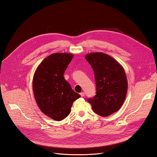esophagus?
I'll return each instance as SVG.
<instances>
[{
  "instance_id": "esophagus-1",
  "label": "esophagus",
  "mask_w": 157,
  "mask_h": 157,
  "mask_svg": "<svg viewBox=\"0 0 157 157\" xmlns=\"http://www.w3.org/2000/svg\"><path fill=\"white\" fill-rule=\"evenodd\" d=\"M80 95H81V97H84L85 96V93L83 92H81L80 93Z\"/></svg>"
}]
</instances>
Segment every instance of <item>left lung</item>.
Returning <instances> with one entry per match:
<instances>
[{
	"mask_svg": "<svg viewBox=\"0 0 157 157\" xmlns=\"http://www.w3.org/2000/svg\"><path fill=\"white\" fill-rule=\"evenodd\" d=\"M94 72L96 95L87 99L93 111L102 117L119 110L128 90L126 73L116 60L106 54L94 52L85 56Z\"/></svg>",
	"mask_w": 157,
	"mask_h": 157,
	"instance_id": "left-lung-1",
	"label": "left lung"
}]
</instances>
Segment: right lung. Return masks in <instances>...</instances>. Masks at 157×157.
Listing matches in <instances>:
<instances>
[{"label": "right lung", "mask_w": 157, "mask_h": 157, "mask_svg": "<svg viewBox=\"0 0 157 157\" xmlns=\"http://www.w3.org/2000/svg\"><path fill=\"white\" fill-rule=\"evenodd\" d=\"M72 54L54 53L45 58L34 74L33 89L36 103L44 114L59 121L71 113L73 102L81 95L63 77Z\"/></svg>", "instance_id": "add662e5"}]
</instances>
